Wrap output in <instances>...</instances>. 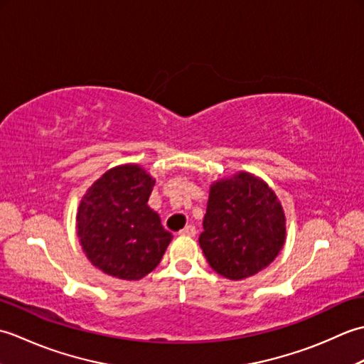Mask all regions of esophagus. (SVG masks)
<instances>
[{"label":"esophagus","instance_id":"34e87169","mask_svg":"<svg viewBox=\"0 0 364 364\" xmlns=\"http://www.w3.org/2000/svg\"><path fill=\"white\" fill-rule=\"evenodd\" d=\"M196 233H197V230H196L194 225H186L180 231L181 236H189V237H194Z\"/></svg>","mask_w":364,"mask_h":364}]
</instances>
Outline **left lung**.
<instances>
[{
	"instance_id": "1",
	"label": "left lung",
	"mask_w": 364,
	"mask_h": 364,
	"mask_svg": "<svg viewBox=\"0 0 364 364\" xmlns=\"http://www.w3.org/2000/svg\"><path fill=\"white\" fill-rule=\"evenodd\" d=\"M284 235L282 205L259 178L242 172L213 184L198 244L215 272L255 275L275 259Z\"/></svg>"
}]
</instances>
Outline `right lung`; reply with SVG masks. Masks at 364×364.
<instances>
[{"label": "right lung", "mask_w": 364, "mask_h": 364, "mask_svg": "<svg viewBox=\"0 0 364 364\" xmlns=\"http://www.w3.org/2000/svg\"><path fill=\"white\" fill-rule=\"evenodd\" d=\"M153 178L139 166H119L97 180L76 214L78 237L105 274L139 280L159 264L172 235L146 205Z\"/></svg>", "instance_id": "obj_1"}]
</instances>
